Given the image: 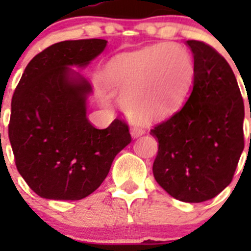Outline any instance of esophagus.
<instances>
[{
	"instance_id": "34e87169",
	"label": "esophagus",
	"mask_w": 251,
	"mask_h": 251,
	"mask_svg": "<svg viewBox=\"0 0 251 251\" xmlns=\"http://www.w3.org/2000/svg\"><path fill=\"white\" fill-rule=\"evenodd\" d=\"M145 133V127H142V126H134V127L132 128V137H138V136H142Z\"/></svg>"
}]
</instances>
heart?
I'll return each instance as SVG.
<instances>
[{
  "instance_id": "obj_1",
  "label": "heart",
  "mask_w": 251,
  "mask_h": 251,
  "mask_svg": "<svg viewBox=\"0 0 251 251\" xmlns=\"http://www.w3.org/2000/svg\"><path fill=\"white\" fill-rule=\"evenodd\" d=\"M194 76L190 55L172 44L150 46L112 60L104 81L129 114L143 119L167 114L183 98Z\"/></svg>"
}]
</instances>
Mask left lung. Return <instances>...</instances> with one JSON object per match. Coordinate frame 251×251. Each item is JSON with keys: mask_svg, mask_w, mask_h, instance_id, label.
<instances>
[{"mask_svg": "<svg viewBox=\"0 0 251 251\" xmlns=\"http://www.w3.org/2000/svg\"><path fill=\"white\" fill-rule=\"evenodd\" d=\"M186 45L194 86L182 108L151 129L158 139L153 176L177 200L203 202L232 181L244 150V100L224 56L202 41Z\"/></svg>", "mask_w": 251, "mask_h": 251, "instance_id": "left-lung-1", "label": "left lung"}]
</instances>
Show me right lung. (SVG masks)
I'll use <instances>...</instances> for the list:
<instances>
[{
    "mask_svg": "<svg viewBox=\"0 0 251 251\" xmlns=\"http://www.w3.org/2000/svg\"><path fill=\"white\" fill-rule=\"evenodd\" d=\"M105 46L101 39L49 46L27 64L15 89L8 138L17 171L40 197L75 201L89 196L132 141L123 119L105 129L88 121L92 88L70 68L88 65Z\"/></svg>",
    "mask_w": 251,
    "mask_h": 251,
    "instance_id": "obj_1",
    "label": "right lung"
}]
</instances>
